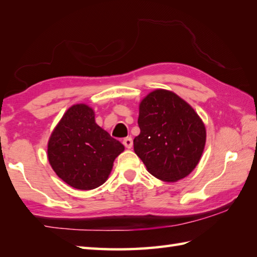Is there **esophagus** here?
<instances>
[{
	"label": "esophagus",
	"mask_w": 257,
	"mask_h": 257,
	"mask_svg": "<svg viewBox=\"0 0 257 257\" xmlns=\"http://www.w3.org/2000/svg\"><path fill=\"white\" fill-rule=\"evenodd\" d=\"M123 144H124V146L126 147V148H132V146H133V140H132V138H125L124 140H123Z\"/></svg>",
	"instance_id": "esophagus-1"
}]
</instances>
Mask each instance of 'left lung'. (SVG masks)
Segmentation results:
<instances>
[{
    "label": "left lung",
    "mask_w": 257,
    "mask_h": 257,
    "mask_svg": "<svg viewBox=\"0 0 257 257\" xmlns=\"http://www.w3.org/2000/svg\"><path fill=\"white\" fill-rule=\"evenodd\" d=\"M134 152L154 177L175 182L200 162L207 132L193 107L173 91L156 89L140 103Z\"/></svg>",
    "instance_id": "8db88e82"
}]
</instances>
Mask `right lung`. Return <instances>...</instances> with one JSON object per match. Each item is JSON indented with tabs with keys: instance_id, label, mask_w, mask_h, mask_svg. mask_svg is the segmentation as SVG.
<instances>
[{
	"instance_id": "add662e5",
	"label": "right lung",
	"mask_w": 257,
	"mask_h": 257,
	"mask_svg": "<svg viewBox=\"0 0 257 257\" xmlns=\"http://www.w3.org/2000/svg\"><path fill=\"white\" fill-rule=\"evenodd\" d=\"M123 144L95 123L84 103L70 106L51 133L47 157L56 175L79 190H91L109 178Z\"/></svg>"
}]
</instances>
